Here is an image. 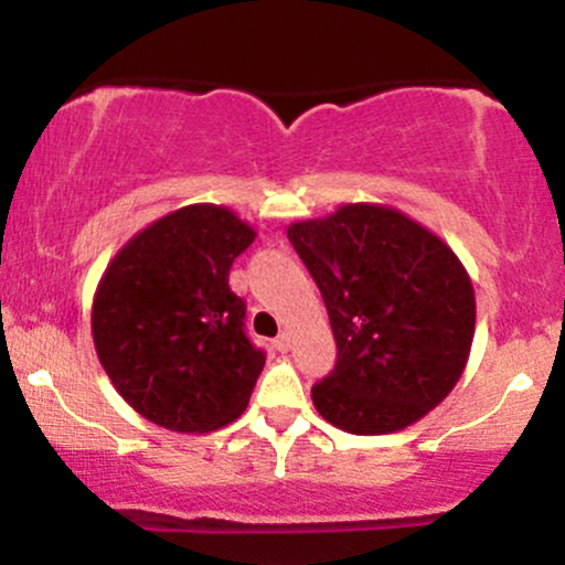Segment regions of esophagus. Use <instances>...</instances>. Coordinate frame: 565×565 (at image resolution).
Returning a JSON list of instances; mask_svg holds the SVG:
<instances>
[{
	"label": "esophagus",
	"mask_w": 565,
	"mask_h": 565,
	"mask_svg": "<svg viewBox=\"0 0 565 565\" xmlns=\"http://www.w3.org/2000/svg\"><path fill=\"white\" fill-rule=\"evenodd\" d=\"M274 345H276V350H281V353H287V350L291 348V340H289V334L287 332H281L274 340Z\"/></svg>",
	"instance_id": "esophagus-1"
}]
</instances>
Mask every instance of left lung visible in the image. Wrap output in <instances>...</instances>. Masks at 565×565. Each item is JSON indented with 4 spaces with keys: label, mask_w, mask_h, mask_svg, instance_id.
<instances>
[{
    "label": "left lung",
    "mask_w": 565,
    "mask_h": 565,
    "mask_svg": "<svg viewBox=\"0 0 565 565\" xmlns=\"http://www.w3.org/2000/svg\"><path fill=\"white\" fill-rule=\"evenodd\" d=\"M287 236L319 284L337 364L313 385L316 412L353 436L419 423L454 391L476 334V291L430 228L387 204H342Z\"/></svg>",
    "instance_id": "left-lung-1"
}]
</instances>
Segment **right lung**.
Here are the masks:
<instances>
[{"label": "right lung", "instance_id": "obj_1", "mask_svg": "<svg viewBox=\"0 0 565 565\" xmlns=\"http://www.w3.org/2000/svg\"><path fill=\"white\" fill-rule=\"evenodd\" d=\"M255 236L228 206H180L135 233L97 281V359L153 425L210 433L249 404L265 355L246 340L228 274Z\"/></svg>", "mask_w": 565, "mask_h": 565}]
</instances>
